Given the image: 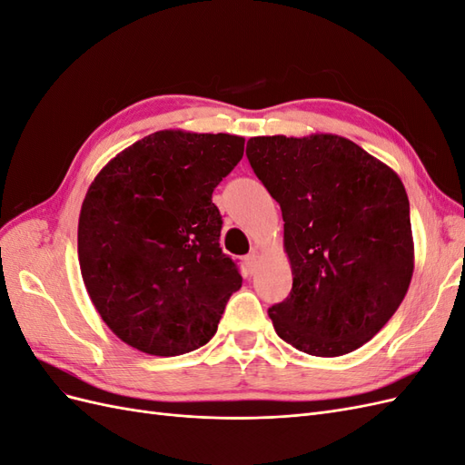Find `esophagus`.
I'll return each mask as SVG.
<instances>
[{
	"mask_svg": "<svg viewBox=\"0 0 465 465\" xmlns=\"http://www.w3.org/2000/svg\"><path fill=\"white\" fill-rule=\"evenodd\" d=\"M244 265H246V270H248L250 273L256 272V265H258V254H256V252H252V254H248V256L244 258Z\"/></svg>",
	"mask_w": 465,
	"mask_h": 465,
	"instance_id": "esophagus-1",
	"label": "esophagus"
}]
</instances>
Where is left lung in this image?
<instances>
[{"mask_svg":"<svg viewBox=\"0 0 465 465\" xmlns=\"http://www.w3.org/2000/svg\"><path fill=\"white\" fill-rule=\"evenodd\" d=\"M246 157L285 221L292 289L267 311L277 335L316 357L371 341L413 275L410 200L400 176L331 134L250 137Z\"/></svg>","mask_w":465,"mask_h":465,"instance_id":"8db88e82","label":"left lung"}]
</instances>
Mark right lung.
Returning <instances> with one entry per match:
<instances>
[{
  "instance_id": "right-lung-1",
  "label": "right lung",
  "mask_w": 465,
  "mask_h": 465,
  "mask_svg": "<svg viewBox=\"0 0 465 465\" xmlns=\"http://www.w3.org/2000/svg\"><path fill=\"white\" fill-rule=\"evenodd\" d=\"M244 137L154 132L116 154L81 205L77 252L89 297L124 343L157 357L205 345L242 277L219 248L213 190Z\"/></svg>"
}]
</instances>
